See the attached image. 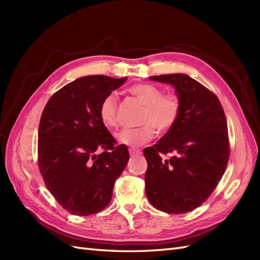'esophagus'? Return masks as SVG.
Segmentation results:
<instances>
[{"label":"esophagus","instance_id":"esophagus-1","mask_svg":"<svg viewBox=\"0 0 260 260\" xmlns=\"http://www.w3.org/2000/svg\"><path fill=\"white\" fill-rule=\"evenodd\" d=\"M129 154H130L131 156H137V155H140V154H141V151H140V149L130 148V149H129Z\"/></svg>","mask_w":260,"mask_h":260}]
</instances>
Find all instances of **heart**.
Returning <instances> with one entry per match:
<instances>
[{"label":"heart","mask_w":260,"mask_h":260,"mask_svg":"<svg viewBox=\"0 0 260 260\" xmlns=\"http://www.w3.org/2000/svg\"><path fill=\"white\" fill-rule=\"evenodd\" d=\"M131 95L138 99L145 108L141 117L143 125L123 129L117 135L118 142L129 147H138L154 138L156 128L158 132H167L176 124L180 115V101L176 95H164L158 86L149 83H138L129 88ZM101 121L108 128L117 125V101L108 95L100 106Z\"/></svg>","instance_id":"1"}]
</instances>
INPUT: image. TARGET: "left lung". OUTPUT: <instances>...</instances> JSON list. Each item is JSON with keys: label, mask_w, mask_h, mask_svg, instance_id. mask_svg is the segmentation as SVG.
<instances>
[{"label": "left lung", "mask_w": 260, "mask_h": 260, "mask_svg": "<svg viewBox=\"0 0 260 260\" xmlns=\"http://www.w3.org/2000/svg\"><path fill=\"white\" fill-rule=\"evenodd\" d=\"M174 86L180 101L176 124L153 147L144 148L148 202L168 214L201 206L221 180L229 160V137L218 98L184 74L149 77ZM171 152L170 160L160 153Z\"/></svg>", "instance_id": "8db88e82"}]
</instances>
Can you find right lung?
Returning <instances> with one entry per match:
<instances>
[{"mask_svg": "<svg viewBox=\"0 0 260 260\" xmlns=\"http://www.w3.org/2000/svg\"><path fill=\"white\" fill-rule=\"evenodd\" d=\"M127 79L78 78L44 107L38 136L39 168L48 190L70 214L89 216L103 210L127 166V146H114L115 139L99 114L102 101ZM101 148L105 152L98 154Z\"/></svg>", "mask_w": 260, "mask_h": 260, "instance_id": "add662e5", "label": "right lung"}]
</instances>
